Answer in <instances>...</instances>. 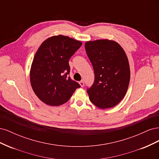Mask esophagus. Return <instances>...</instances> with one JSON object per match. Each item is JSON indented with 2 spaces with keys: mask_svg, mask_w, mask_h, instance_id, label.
Returning a JSON list of instances; mask_svg holds the SVG:
<instances>
[{
  "mask_svg": "<svg viewBox=\"0 0 159 159\" xmlns=\"http://www.w3.org/2000/svg\"><path fill=\"white\" fill-rule=\"evenodd\" d=\"M79 84L80 85V86L81 87H84V82L83 81H79Z\"/></svg>",
  "mask_w": 159,
  "mask_h": 159,
  "instance_id": "34e87169",
  "label": "esophagus"
}]
</instances>
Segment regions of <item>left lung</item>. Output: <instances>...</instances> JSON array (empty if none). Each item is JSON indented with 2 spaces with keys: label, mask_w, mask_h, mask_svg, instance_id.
<instances>
[{
  "label": "left lung",
  "mask_w": 159,
  "mask_h": 159,
  "mask_svg": "<svg viewBox=\"0 0 159 159\" xmlns=\"http://www.w3.org/2000/svg\"><path fill=\"white\" fill-rule=\"evenodd\" d=\"M85 48L95 74L87 92L91 102L100 109L111 108L125 95L130 81L127 56L117 42L102 39L88 41Z\"/></svg>",
  "instance_id": "obj_1"
}]
</instances>
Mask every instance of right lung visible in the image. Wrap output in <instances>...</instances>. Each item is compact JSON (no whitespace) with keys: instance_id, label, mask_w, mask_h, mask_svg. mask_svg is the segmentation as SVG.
I'll return each instance as SVG.
<instances>
[{"instance_id":"obj_1","label":"right lung","mask_w":159,"mask_h":159,"mask_svg":"<svg viewBox=\"0 0 159 159\" xmlns=\"http://www.w3.org/2000/svg\"><path fill=\"white\" fill-rule=\"evenodd\" d=\"M81 45V41L61 34L42 43L34 57L30 79L34 92L43 103L60 106L80 87L68 74L70 57Z\"/></svg>"}]
</instances>
